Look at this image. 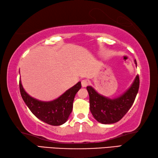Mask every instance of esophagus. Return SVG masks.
<instances>
[{
  "label": "esophagus",
  "instance_id": "34e87169",
  "mask_svg": "<svg viewBox=\"0 0 158 158\" xmlns=\"http://www.w3.org/2000/svg\"><path fill=\"white\" fill-rule=\"evenodd\" d=\"M88 83H89V82H88L87 80H82V81H81V84H82V87H86L88 85Z\"/></svg>",
  "mask_w": 158,
  "mask_h": 158
}]
</instances>
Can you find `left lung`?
<instances>
[{"instance_id":"1","label":"left lung","mask_w":158,"mask_h":158,"mask_svg":"<svg viewBox=\"0 0 158 158\" xmlns=\"http://www.w3.org/2000/svg\"><path fill=\"white\" fill-rule=\"evenodd\" d=\"M137 66V62L135 60ZM139 87V77L136 76L131 87L116 98L102 96L92 87H87L89 96L90 111L95 119L103 124L117 122L123 117L133 104Z\"/></svg>"}]
</instances>
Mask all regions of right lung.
I'll return each instance as SVG.
<instances>
[{"label":"right lung","mask_w":158,"mask_h":158,"mask_svg":"<svg viewBox=\"0 0 158 158\" xmlns=\"http://www.w3.org/2000/svg\"><path fill=\"white\" fill-rule=\"evenodd\" d=\"M81 88V82H78L59 98L46 102L37 100L27 94L19 81V89L25 103L36 117L51 126H60L67 121L73 109L75 96Z\"/></svg>","instance_id":"add662e5"}]
</instances>
